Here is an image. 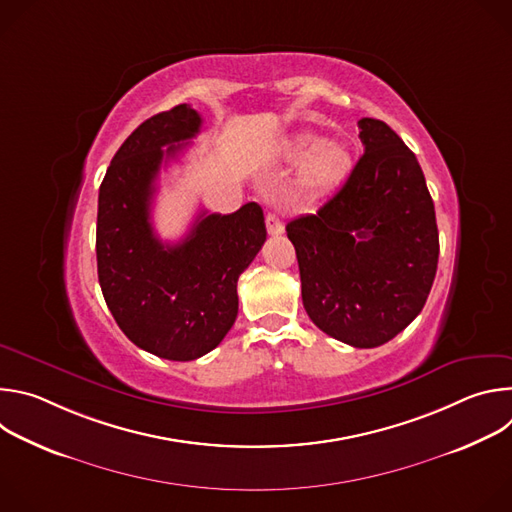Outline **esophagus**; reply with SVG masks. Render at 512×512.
<instances>
[{"label":"esophagus","instance_id":"obj_1","mask_svg":"<svg viewBox=\"0 0 512 512\" xmlns=\"http://www.w3.org/2000/svg\"><path fill=\"white\" fill-rule=\"evenodd\" d=\"M265 225H267V233H269L271 237H277V235L283 233V223H281V218H279L275 212H269V214L265 216Z\"/></svg>","mask_w":512,"mask_h":512}]
</instances>
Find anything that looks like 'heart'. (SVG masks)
Here are the masks:
<instances>
[{
	"instance_id": "b5f03b06",
	"label": "heart",
	"mask_w": 512,
	"mask_h": 512,
	"mask_svg": "<svg viewBox=\"0 0 512 512\" xmlns=\"http://www.w3.org/2000/svg\"><path fill=\"white\" fill-rule=\"evenodd\" d=\"M283 156L291 162L307 158L300 168V186L312 194H324L336 188L350 168V154L342 143H318V137L310 133L289 139L283 148Z\"/></svg>"
}]
</instances>
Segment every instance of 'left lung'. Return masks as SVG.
Masks as SVG:
<instances>
[{
  "instance_id": "1",
  "label": "left lung",
  "mask_w": 512,
  "mask_h": 512,
  "mask_svg": "<svg viewBox=\"0 0 512 512\" xmlns=\"http://www.w3.org/2000/svg\"><path fill=\"white\" fill-rule=\"evenodd\" d=\"M364 154L316 214L289 221L310 320L354 348H375L423 310L440 255L435 208L415 154L362 117Z\"/></svg>"
}]
</instances>
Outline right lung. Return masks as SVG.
<instances>
[{
  "label": "right lung",
  "mask_w": 512,
  "mask_h": 512,
  "mask_svg": "<svg viewBox=\"0 0 512 512\" xmlns=\"http://www.w3.org/2000/svg\"><path fill=\"white\" fill-rule=\"evenodd\" d=\"M186 103L145 119L107 168L99 188L97 271L117 326L139 348L194 360L221 344L239 312L237 281L267 239L263 210H202L180 243H162L150 206L162 164L200 131Z\"/></svg>",
  "instance_id": "add662e5"
}]
</instances>
